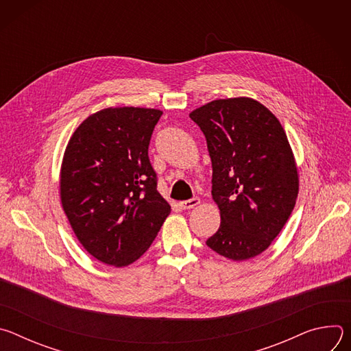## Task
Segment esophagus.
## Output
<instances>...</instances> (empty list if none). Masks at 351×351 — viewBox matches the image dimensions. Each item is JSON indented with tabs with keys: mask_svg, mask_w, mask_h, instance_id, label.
Listing matches in <instances>:
<instances>
[{
	"mask_svg": "<svg viewBox=\"0 0 351 351\" xmlns=\"http://www.w3.org/2000/svg\"><path fill=\"white\" fill-rule=\"evenodd\" d=\"M198 204H199V198H197V197H194V198H191V199H186V202H180V203H179L180 208H183V210H191V208L197 207Z\"/></svg>",
	"mask_w": 351,
	"mask_h": 351,
	"instance_id": "34e87169",
	"label": "esophagus"
}]
</instances>
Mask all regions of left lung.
Here are the masks:
<instances>
[{
	"mask_svg": "<svg viewBox=\"0 0 351 351\" xmlns=\"http://www.w3.org/2000/svg\"><path fill=\"white\" fill-rule=\"evenodd\" d=\"M189 117L203 130L213 162L221 225L207 245L232 261L260 256L295 206L298 171L278 118L257 99H214Z\"/></svg>",
	"mask_w": 351,
	"mask_h": 351,
	"instance_id": "1",
	"label": "left lung"
}]
</instances>
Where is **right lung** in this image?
Returning a JSON list of instances; mask_svg holds the SVG:
<instances>
[{
    "mask_svg": "<svg viewBox=\"0 0 351 351\" xmlns=\"http://www.w3.org/2000/svg\"><path fill=\"white\" fill-rule=\"evenodd\" d=\"M161 115L156 108H104L87 117L66 144L62 210L86 252L107 265L138 260L171 214L148 160Z\"/></svg>",
    "mask_w": 351,
    "mask_h": 351,
    "instance_id": "add662e5",
    "label": "right lung"
}]
</instances>
